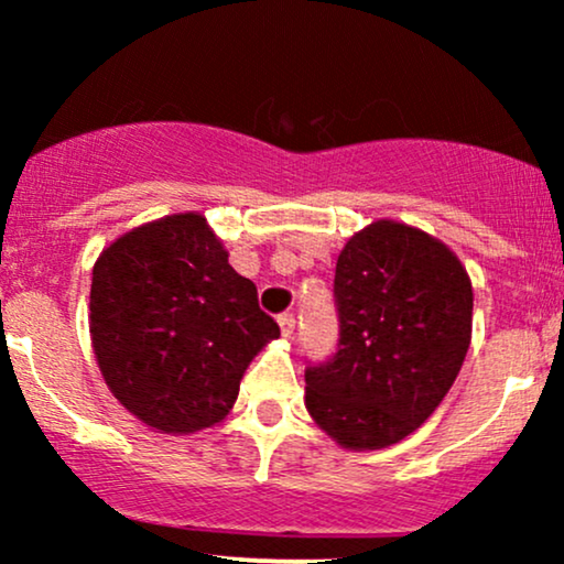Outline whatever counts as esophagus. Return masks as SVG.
<instances>
[{
	"label": "esophagus",
	"instance_id": "obj_1",
	"mask_svg": "<svg viewBox=\"0 0 564 564\" xmlns=\"http://www.w3.org/2000/svg\"><path fill=\"white\" fill-rule=\"evenodd\" d=\"M278 326H281V334L286 336V339H291V336H294V328H296L294 315H291V313H283L281 318H278Z\"/></svg>",
	"mask_w": 564,
	"mask_h": 564
}]
</instances>
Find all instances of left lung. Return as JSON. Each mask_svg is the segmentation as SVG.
<instances>
[{
  "instance_id": "8db88e82",
  "label": "left lung",
  "mask_w": 564,
  "mask_h": 564,
  "mask_svg": "<svg viewBox=\"0 0 564 564\" xmlns=\"http://www.w3.org/2000/svg\"><path fill=\"white\" fill-rule=\"evenodd\" d=\"M471 283L448 246L381 219L334 275L336 352L304 368L310 416L352 451L387 448L440 405L471 339Z\"/></svg>"
}]
</instances>
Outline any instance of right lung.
I'll return each mask as SVG.
<instances>
[{
    "label": "right lung",
    "mask_w": 564,
    "mask_h": 564,
    "mask_svg": "<svg viewBox=\"0 0 564 564\" xmlns=\"http://www.w3.org/2000/svg\"><path fill=\"white\" fill-rule=\"evenodd\" d=\"M89 334L102 379L129 413L161 432H196L228 416L246 366L281 328L206 219L187 212L102 251Z\"/></svg>",
    "instance_id": "right-lung-1"
}]
</instances>
